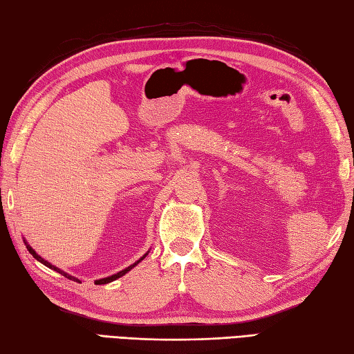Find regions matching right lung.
Here are the masks:
<instances>
[{
    "label": "right lung",
    "instance_id": "1",
    "mask_svg": "<svg viewBox=\"0 0 354 354\" xmlns=\"http://www.w3.org/2000/svg\"><path fill=\"white\" fill-rule=\"evenodd\" d=\"M24 244H26V247H27V250H29V253L33 256V258L35 259H37V261H39L41 262V264H44L46 267H48V268H52V270H55V272H58V273H61L62 276H66V278L67 279H72V281H75V282H81L78 278H75V276H72V274H68V273H66V272H62V270L61 268H58V267H55V266H52L50 264V262H48V261H46L44 258H41V256L37 253V252H35L33 250V248L29 245V242H27L26 239H24ZM149 254V252L147 253H145L144 256H142V258H140V259H138L136 262H135V264H131L130 267H127V268H124V270H121V272H118V273H115V274H112V276H107V278H102V279H96L95 281V283H96V286H102V283H109V282H112V281H116L118 278H121V276H124V274H126V273H129L130 272V270L131 268H133L135 266H138V264H140V262L145 258V256H147Z\"/></svg>",
    "mask_w": 354,
    "mask_h": 354
}]
</instances>
